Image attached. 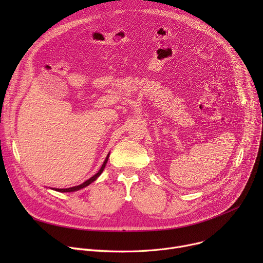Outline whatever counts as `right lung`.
Wrapping results in <instances>:
<instances>
[{"label": "right lung", "instance_id": "right-lung-1", "mask_svg": "<svg viewBox=\"0 0 263 263\" xmlns=\"http://www.w3.org/2000/svg\"><path fill=\"white\" fill-rule=\"evenodd\" d=\"M108 157H109V155H107V157H106V159H105V161L103 162V164H102V166H101V168H100V171L97 173L96 175H93L91 178H89L88 180H86L85 182H83L82 184H80V185H77V186H72V187H69V189H55V191H58V192H62V193H65V192H74V191H78V190H81V189H83V187H85V186H87V185H89L91 182H93L97 178H98L100 175H101V173L103 172V170H104V167H105V164H106V162H107V159H108Z\"/></svg>", "mask_w": 263, "mask_h": 263}]
</instances>
